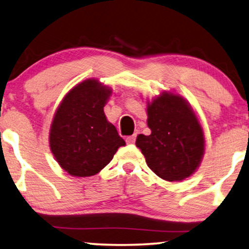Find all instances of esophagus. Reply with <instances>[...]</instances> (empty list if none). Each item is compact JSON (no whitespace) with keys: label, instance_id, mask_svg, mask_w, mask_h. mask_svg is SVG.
Here are the masks:
<instances>
[{"label":"esophagus","instance_id":"obj_1","mask_svg":"<svg viewBox=\"0 0 249 249\" xmlns=\"http://www.w3.org/2000/svg\"><path fill=\"white\" fill-rule=\"evenodd\" d=\"M135 141H136V136L135 135L129 136V137L125 138V142H127V144H135Z\"/></svg>","mask_w":249,"mask_h":249}]
</instances>
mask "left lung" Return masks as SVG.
Segmentation results:
<instances>
[{"label":"left lung","instance_id":"1","mask_svg":"<svg viewBox=\"0 0 249 249\" xmlns=\"http://www.w3.org/2000/svg\"><path fill=\"white\" fill-rule=\"evenodd\" d=\"M151 135H138L136 146L148 168L166 181H181L198 169L205 137L198 117L182 96L162 91L147 101Z\"/></svg>","mask_w":249,"mask_h":249}]
</instances>
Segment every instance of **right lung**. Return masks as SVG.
<instances>
[{
  "mask_svg": "<svg viewBox=\"0 0 249 249\" xmlns=\"http://www.w3.org/2000/svg\"><path fill=\"white\" fill-rule=\"evenodd\" d=\"M111 94L110 87L91 78L71 88L56 108L50 128V148L70 176L96 175L125 145L105 117L103 108Z\"/></svg>",
  "mask_w": 249,
  "mask_h": 249,
  "instance_id": "obj_1",
  "label": "right lung"
}]
</instances>
